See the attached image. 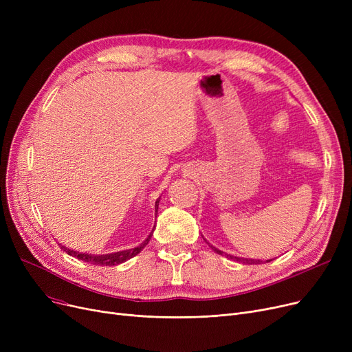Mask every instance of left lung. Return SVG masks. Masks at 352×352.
<instances>
[{
	"instance_id": "obj_1",
	"label": "left lung",
	"mask_w": 352,
	"mask_h": 352,
	"mask_svg": "<svg viewBox=\"0 0 352 352\" xmlns=\"http://www.w3.org/2000/svg\"><path fill=\"white\" fill-rule=\"evenodd\" d=\"M211 248H212L217 254L226 255L227 258H230V260H234V261H236V263H243V264H261V263H263V261H260V260H250V258H239V256L228 255V254H226V252H223V251H219L218 248H215V247H212V245H211ZM270 261H271V260H270Z\"/></svg>"
}]
</instances>
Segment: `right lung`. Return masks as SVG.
I'll return each instance as SVG.
<instances>
[{"instance_id":"add662e5","label":"right lung","mask_w":352,"mask_h":352,"mask_svg":"<svg viewBox=\"0 0 352 352\" xmlns=\"http://www.w3.org/2000/svg\"><path fill=\"white\" fill-rule=\"evenodd\" d=\"M158 202H160V198L155 201V214H157V210H158ZM157 217V215H155ZM151 235H148V238L145 239V241L134 248V250H128V251H120V252H114V254H107V255H91V254H81V252H77V251H72L69 248H65L64 245L60 244L61 250H64L68 255H72L78 258V260H82L84 263H88V264H92V265H102V267H113V265H118V264H122L125 261H128L129 258L135 256L137 254L141 252V250H144V247L148 244V241L151 239Z\"/></svg>"}]
</instances>
